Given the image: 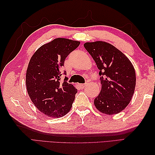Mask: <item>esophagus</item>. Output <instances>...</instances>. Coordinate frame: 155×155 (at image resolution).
Instances as JSON below:
<instances>
[{
  "instance_id": "1",
  "label": "esophagus",
  "mask_w": 155,
  "mask_h": 155,
  "mask_svg": "<svg viewBox=\"0 0 155 155\" xmlns=\"http://www.w3.org/2000/svg\"><path fill=\"white\" fill-rule=\"evenodd\" d=\"M79 86L81 88H84L85 87V86H86V84H80Z\"/></svg>"
}]
</instances>
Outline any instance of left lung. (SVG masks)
I'll return each mask as SVG.
<instances>
[{
	"label": "left lung",
	"instance_id": "obj_1",
	"mask_svg": "<svg viewBox=\"0 0 155 155\" xmlns=\"http://www.w3.org/2000/svg\"><path fill=\"white\" fill-rule=\"evenodd\" d=\"M84 47L100 70L102 87L94 98L95 107L107 114L120 113L129 104L135 88L136 74L132 63L123 52L107 42H86Z\"/></svg>",
	"mask_w": 155,
	"mask_h": 155
}]
</instances>
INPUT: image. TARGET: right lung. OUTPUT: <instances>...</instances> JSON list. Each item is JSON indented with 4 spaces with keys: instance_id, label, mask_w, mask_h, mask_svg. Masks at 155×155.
I'll list each match as a JSON object with an SVG mask.
<instances>
[{
    "instance_id": "add662e5",
    "label": "right lung",
    "mask_w": 155,
    "mask_h": 155,
    "mask_svg": "<svg viewBox=\"0 0 155 155\" xmlns=\"http://www.w3.org/2000/svg\"><path fill=\"white\" fill-rule=\"evenodd\" d=\"M80 42L57 38L42 45L31 58L26 74V85L35 106L52 118L63 117L71 110L77 89L65 78L61 68L65 58Z\"/></svg>"
}]
</instances>
